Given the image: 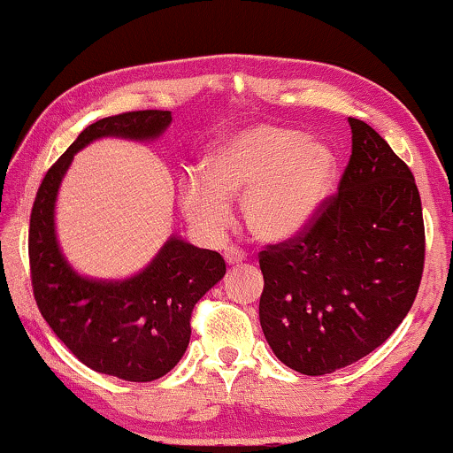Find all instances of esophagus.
Here are the masks:
<instances>
[{
  "label": "esophagus",
  "mask_w": 453,
  "mask_h": 453,
  "mask_svg": "<svg viewBox=\"0 0 453 453\" xmlns=\"http://www.w3.org/2000/svg\"><path fill=\"white\" fill-rule=\"evenodd\" d=\"M225 259L226 264H241L245 259V253L239 250V247H226L225 250Z\"/></svg>",
  "instance_id": "1"
}]
</instances>
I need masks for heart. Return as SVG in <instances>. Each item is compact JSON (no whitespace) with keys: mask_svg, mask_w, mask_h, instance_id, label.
<instances>
[{"mask_svg":"<svg viewBox=\"0 0 453 453\" xmlns=\"http://www.w3.org/2000/svg\"><path fill=\"white\" fill-rule=\"evenodd\" d=\"M330 146L295 127L257 123L220 142L181 183V208L191 225L219 234L228 225V202L243 197V219L262 241H284L315 219L336 183Z\"/></svg>","mask_w":453,"mask_h":453,"instance_id":"obj_1","label":"heart"}]
</instances>
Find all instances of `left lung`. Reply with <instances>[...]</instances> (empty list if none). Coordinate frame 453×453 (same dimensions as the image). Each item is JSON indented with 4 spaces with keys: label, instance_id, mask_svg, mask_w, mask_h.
Here are the masks:
<instances>
[{
    "label": "left lung",
    "instance_id": "obj_1",
    "mask_svg": "<svg viewBox=\"0 0 453 453\" xmlns=\"http://www.w3.org/2000/svg\"><path fill=\"white\" fill-rule=\"evenodd\" d=\"M352 154L315 219L259 251V324L274 355L303 375L367 357L402 324L425 268V222L412 171L373 127L349 117Z\"/></svg>",
    "mask_w": 453,
    "mask_h": 453
}]
</instances>
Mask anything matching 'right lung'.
<instances>
[{"instance_id":"obj_1","label":"right lung","mask_w":453,"mask_h":453,"mask_svg":"<svg viewBox=\"0 0 453 453\" xmlns=\"http://www.w3.org/2000/svg\"><path fill=\"white\" fill-rule=\"evenodd\" d=\"M169 123V111H127L92 123L42 177L30 212V282L41 315L80 363L126 381H154L175 367L189 344L191 311L225 276V259L171 237L138 276L88 280L59 253L55 196L73 154L92 140L157 138Z\"/></svg>"}]
</instances>
